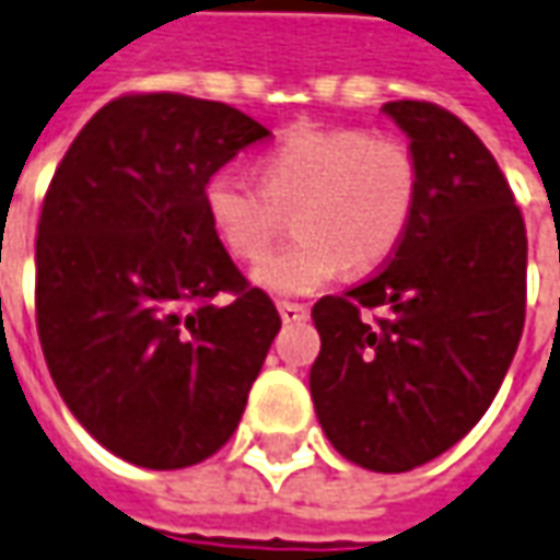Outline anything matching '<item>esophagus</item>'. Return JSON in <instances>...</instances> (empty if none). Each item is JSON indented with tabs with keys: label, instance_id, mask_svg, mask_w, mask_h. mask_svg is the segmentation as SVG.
Masks as SVG:
<instances>
[{
	"label": "esophagus",
	"instance_id": "1",
	"mask_svg": "<svg viewBox=\"0 0 560 560\" xmlns=\"http://www.w3.org/2000/svg\"><path fill=\"white\" fill-rule=\"evenodd\" d=\"M279 315L281 322H303L310 310L303 306V303H291V300H279Z\"/></svg>",
	"mask_w": 560,
	"mask_h": 560
}]
</instances>
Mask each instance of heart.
<instances>
[{
  "mask_svg": "<svg viewBox=\"0 0 560 560\" xmlns=\"http://www.w3.org/2000/svg\"><path fill=\"white\" fill-rule=\"evenodd\" d=\"M423 196L417 152L364 128H303L260 162V184L217 168L201 186L211 230L235 260L264 257L294 212V245L269 254L254 281L272 294H312L346 269L386 264L413 226Z\"/></svg>",
  "mask_w": 560,
  "mask_h": 560,
  "instance_id": "b5f03b06",
  "label": "heart"
}]
</instances>
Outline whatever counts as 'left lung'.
Listing matches in <instances>:
<instances>
[{"label": "left lung", "mask_w": 560, "mask_h": 560, "mask_svg": "<svg viewBox=\"0 0 560 560\" xmlns=\"http://www.w3.org/2000/svg\"><path fill=\"white\" fill-rule=\"evenodd\" d=\"M423 196L376 276L322 296L310 371L330 444L371 471H408L454 447L490 408L527 306V232L497 159L439 104L392 101ZM380 308L383 316L366 318Z\"/></svg>", "instance_id": "8db88e82"}]
</instances>
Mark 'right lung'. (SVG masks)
<instances>
[{
    "instance_id": "obj_1",
    "label": "right lung",
    "mask_w": 560,
    "mask_h": 560,
    "mask_svg": "<svg viewBox=\"0 0 560 560\" xmlns=\"http://www.w3.org/2000/svg\"><path fill=\"white\" fill-rule=\"evenodd\" d=\"M266 137L220 101L125 94L91 116L45 192L42 352L72 417L135 466L217 454L281 328L201 205L208 174Z\"/></svg>"
}]
</instances>
